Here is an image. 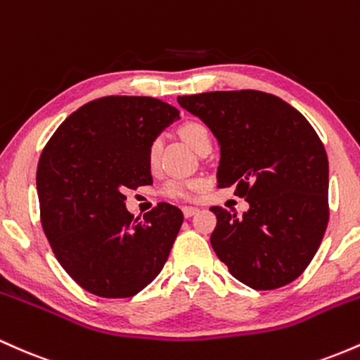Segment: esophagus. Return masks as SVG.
<instances>
[{
    "label": "esophagus",
    "mask_w": 360,
    "mask_h": 360,
    "mask_svg": "<svg viewBox=\"0 0 360 360\" xmlns=\"http://www.w3.org/2000/svg\"><path fill=\"white\" fill-rule=\"evenodd\" d=\"M198 212H200V208H196V206H184L183 208V214L186 218H191L193 214H196Z\"/></svg>",
    "instance_id": "esophagus-1"
}]
</instances>
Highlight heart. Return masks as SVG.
Listing matches in <instances>:
<instances>
[{
  "label": "heart",
  "mask_w": 360,
  "mask_h": 360,
  "mask_svg": "<svg viewBox=\"0 0 360 360\" xmlns=\"http://www.w3.org/2000/svg\"><path fill=\"white\" fill-rule=\"evenodd\" d=\"M179 131V137L188 143L193 150H200L205 143H212V135H210V130L206 128V125L200 122H194V120H189V122H184L183 125L177 128ZM159 154H160V140H154V142L148 146V164L152 167L155 166L157 160H159ZM201 186V181L198 179H172L164 186L162 193L166 194L167 198H188L193 196V193L196 191L198 188Z\"/></svg>",
  "instance_id": "1"
}]
</instances>
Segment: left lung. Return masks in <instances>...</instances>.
<instances>
[{
	"label": "left lung",
	"mask_w": 360,
	"mask_h": 360,
	"mask_svg": "<svg viewBox=\"0 0 360 360\" xmlns=\"http://www.w3.org/2000/svg\"><path fill=\"white\" fill-rule=\"evenodd\" d=\"M220 146L217 179L235 186L250 208L220 206L210 242L230 274L252 289L295 281L316 254L328 223V159L308 120L262 91L177 96Z\"/></svg>",
	"instance_id": "obj_1"
}]
</instances>
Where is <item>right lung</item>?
<instances>
[{
  "label": "right lung",
  "instance_id": "add662e5",
  "mask_svg": "<svg viewBox=\"0 0 360 360\" xmlns=\"http://www.w3.org/2000/svg\"><path fill=\"white\" fill-rule=\"evenodd\" d=\"M179 111L148 96L86 103L57 128L37 167L40 220L60 266L86 291L130 298L157 278L183 225L159 203L143 220L125 189L152 184L148 146Z\"/></svg>",
  "mask_w": 360,
  "mask_h": 360
}]
</instances>
